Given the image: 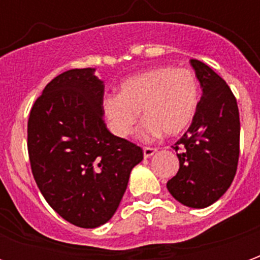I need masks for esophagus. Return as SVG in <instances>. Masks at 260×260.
Segmentation results:
<instances>
[{"label": "esophagus", "instance_id": "obj_1", "mask_svg": "<svg viewBox=\"0 0 260 260\" xmlns=\"http://www.w3.org/2000/svg\"><path fill=\"white\" fill-rule=\"evenodd\" d=\"M156 152H157L156 147H143V156H145V158L152 157Z\"/></svg>", "mask_w": 260, "mask_h": 260}]
</instances>
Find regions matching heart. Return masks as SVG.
I'll return each mask as SVG.
<instances>
[{"instance_id":"1","label":"heart","mask_w":260,"mask_h":260,"mask_svg":"<svg viewBox=\"0 0 260 260\" xmlns=\"http://www.w3.org/2000/svg\"><path fill=\"white\" fill-rule=\"evenodd\" d=\"M198 102L199 87L192 71L161 67L125 80L119 94L103 99V113L114 135L126 138L142 110L146 121L139 136L150 139L161 132L175 136L185 131L195 117Z\"/></svg>"}]
</instances>
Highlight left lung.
<instances>
[{"instance_id":"8db88e82","label":"left lung","mask_w":260,"mask_h":260,"mask_svg":"<svg viewBox=\"0 0 260 260\" xmlns=\"http://www.w3.org/2000/svg\"><path fill=\"white\" fill-rule=\"evenodd\" d=\"M202 87L201 102L184 136L175 143L180 170L167 189L184 206L203 209L218 201L237 173L240 113L229 85L210 67L191 59Z\"/></svg>"}]
</instances>
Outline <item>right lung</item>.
Here are the masks:
<instances>
[{
    "label": "right lung",
    "instance_id": "add662e5",
    "mask_svg": "<svg viewBox=\"0 0 260 260\" xmlns=\"http://www.w3.org/2000/svg\"><path fill=\"white\" fill-rule=\"evenodd\" d=\"M94 71L69 69L55 76L27 121V150L39 189L61 217L82 229H96L113 217L131 171L143 160L141 147L107 129L104 82Z\"/></svg>",
    "mask_w": 260,
    "mask_h": 260
}]
</instances>
